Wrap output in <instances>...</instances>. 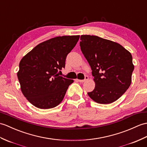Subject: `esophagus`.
<instances>
[{"label": "esophagus", "mask_w": 147, "mask_h": 147, "mask_svg": "<svg viewBox=\"0 0 147 147\" xmlns=\"http://www.w3.org/2000/svg\"><path fill=\"white\" fill-rule=\"evenodd\" d=\"M88 80H89V78H88V76H85L84 80H78V79H77L76 80H77L78 81L80 82V83H84V82H86V81H88Z\"/></svg>", "instance_id": "obj_1"}]
</instances>
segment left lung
I'll list each match as a JSON object with an SVG mask.
<instances>
[{
	"label": "left lung",
	"mask_w": 147,
	"mask_h": 147,
	"mask_svg": "<svg viewBox=\"0 0 147 147\" xmlns=\"http://www.w3.org/2000/svg\"><path fill=\"white\" fill-rule=\"evenodd\" d=\"M80 39L95 83L88 96L98 103H113L131 84L134 69L131 53L120 44L96 36L82 35Z\"/></svg>",
	"instance_id": "left-lung-1"
}]
</instances>
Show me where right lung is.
I'll return each mask as SVG.
<instances>
[{"mask_svg": "<svg viewBox=\"0 0 147 147\" xmlns=\"http://www.w3.org/2000/svg\"><path fill=\"white\" fill-rule=\"evenodd\" d=\"M79 38L80 36L51 38L39 44L20 60L18 72L20 90L34 107L53 108L63 101L74 81L60 76L58 71L65 67L67 54Z\"/></svg>", "mask_w": 147, "mask_h": 147, "instance_id": "right-lung-1", "label": "right lung"}]
</instances>
